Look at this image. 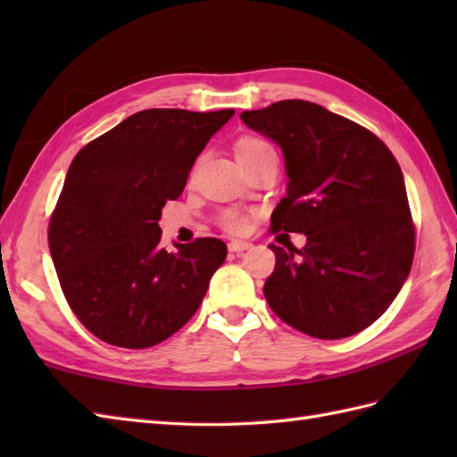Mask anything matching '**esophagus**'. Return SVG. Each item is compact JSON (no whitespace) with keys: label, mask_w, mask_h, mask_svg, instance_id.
I'll list each match as a JSON object with an SVG mask.
<instances>
[{"label":"esophagus","mask_w":457,"mask_h":457,"mask_svg":"<svg viewBox=\"0 0 457 457\" xmlns=\"http://www.w3.org/2000/svg\"><path fill=\"white\" fill-rule=\"evenodd\" d=\"M228 247H229V251H234V253H241V251L249 249L251 244H249V241H245V239H231L229 244H228Z\"/></svg>","instance_id":"1"}]
</instances>
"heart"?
Returning a JSON list of instances; mask_svg holds the SVG:
<instances>
[{"label": "heart", "mask_w": 457, "mask_h": 457, "mask_svg": "<svg viewBox=\"0 0 457 457\" xmlns=\"http://www.w3.org/2000/svg\"><path fill=\"white\" fill-rule=\"evenodd\" d=\"M263 147H269V143L261 141V139H255V137H247V139H241L239 141L237 153L257 151V149H263ZM221 223H223V228L229 229V231H241V229H244V226H245V220L241 218L239 213H236V212H228V213H223Z\"/></svg>", "instance_id": "heart-1"}]
</instances>
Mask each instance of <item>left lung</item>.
<instances>
[{
    "label": "left lung",
    "instance_id": "obj_1",
    "mask_svg": "<svg viewBox=\"0 0 457 457\" xmlns=\"http://www.w3.org/2000/svg\"><path fill=\"white\" fill-rule=\"evenodd\" d=\"M285 157L287 196L275 231L306 245L270 244L277 257L263 293L300 332L339 339L361 332L399 295L414 257V226L399 162L369 129L304 100L239 115Z\"/></svg>",
    "mask_w": 457,
    "mask_h": 457
}]
</instances>
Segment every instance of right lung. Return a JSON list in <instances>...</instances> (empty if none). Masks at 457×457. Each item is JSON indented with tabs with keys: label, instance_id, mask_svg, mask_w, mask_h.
<instances>
[{
	"label": "right lung",
	"instance_id": "1",
	"mask_svg": "<svg viewBox=\"0 0 457 457\" xmlns=\"http://www.w3.org/2000/svg\"><path fill=\"white\" fill-rule=\"evenodd\" d=\"M234 110H143L90 141L71 162L48 247L76 318L105 344L145 349L202 304L226 261L221 239L161 245V210Z\"/></svg>",
	"mask_w": 457,
	"mask_h": 457
}]
</instances>
